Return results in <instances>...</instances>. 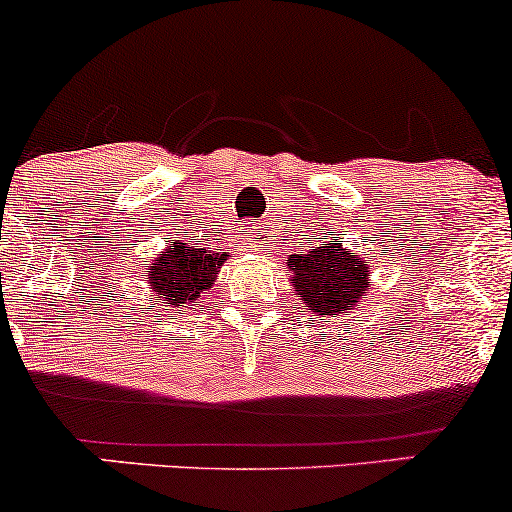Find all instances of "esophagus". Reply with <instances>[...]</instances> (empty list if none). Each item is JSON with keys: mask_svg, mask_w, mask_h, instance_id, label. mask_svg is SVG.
<instances>
[{"mask_svg": "<svg viewBox=\"0 0 512 512\" xmlns=\"http://www.w3.org/2000/svg\"><path fill=\"white\" fill-rule=\"evenodd\" d=\"M248 248H252V250H262L264 245L260 243V240H257V236H250V243H248Z\"/></svg>", "mask_w": 512, "mask_h": 512, "instance_id": "34e87169", "label": "esophagus"}]
</instances>
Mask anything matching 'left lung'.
Masks as SVG:
<instances>
[{
    "mask_svg": "<svg viewBox=\"0 0 512 512\" xmlns=\"http://www.w3.org/2000/svg\"><path fill=\"white\" fill-rule=\"evenodd\" d=\"M286 272L305 313L337 317L354 310L368 293L370 267L366 257L344 248L342 240L330 238L305 255L286 257Z\"/></svg>",
    "mask_w": 512,
    "mask_h": 512,
    "instance_id": "8db88e82",
    "label": "left lung"
}]
</instances>
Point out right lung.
Segmentation results:
<instances>
[{"label":"right lung","mask_w":512,"mask_h":512,"mask_svg":"<svg viewBox=\"0 0 512 512\" xmlns=\"http://www.w3.org/2000/svg\"><path fill=\"white\" fill-rule=\"evenodd\" d=\"M228 252H214L199 245L168 243L161 255L154 257L146 284L154 291V301L166 308H180V305L195 303L204 291L214 286L216 274L221 272Z\"/></svg>","instance_id":"add662e5"}]
</instances>
